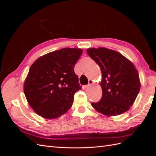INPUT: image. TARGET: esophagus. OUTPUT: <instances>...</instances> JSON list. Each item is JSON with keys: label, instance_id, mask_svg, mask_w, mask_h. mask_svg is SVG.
<instances>
[{"label": "esophagus", "instance_id": "obj_1", "mask_svg": "<svg viewBox=\"0 0 156 156\" xmlns=\"http://www.w3.org/2000/svg\"><path fill=\"white\" fill-rule=\"evenodd\" d=\"M93 83V81L91 79H90L88 81V84H87V85H85V88H88L91 85V84Z\"/></svg>", "mask_w": 156, "mask_h": 156}]
</instances>
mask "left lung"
Masks as SVG:
<instances>
[{
    "label": "left lung",
    "mask_w": 156,
    "mask_h": 156,
    "mask_svg": "<svg viewBox=\"0 0 156 156\" xmlns=\"http://www.w3.org/2000/svg\"><path fill=\"white\" fill-rule=\"evenodd\" d=\"M100 67L102 97L92 106L101 114L116 116L122 114L133 104L140 88L138 71L130 60L119 52L105 48L87 50Z\"/></svg>",
    "instance_id": "obj_1"
}]
</instances>
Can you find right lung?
<instances>
[{
  "label": "right lung",
  "instance_id": "obj_1",
  "mask_svg": "<svg viewBox=\"0 0 156 156\" xmlns=\"http://www.w3.org/2000/svg\"><path fill=\"white\" fill-rule=\"evenodd\" d=\"M81 49L63 48L40 56L32 64L24 83V93L37 115L54 119L65 114L81 89L74 66Z\"/></svg>",
  "mask_w": 156,
  "mask_h": 156
}]
</instances>
